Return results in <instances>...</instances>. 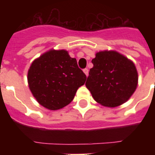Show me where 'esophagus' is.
<instances>
[{"label":"esophagus","mask_w":155,"mask_h":155,"mask_svg":"<svg viewBox=\"0 0 155 155\" xmlns=\"http://www.w3.org/2000/svg\"><path fill=\"white\" fill-rule=\"evenodd\" d=\"M83 71H84V73L85 74V75H86V76H88V73H89L88 69H86V68H85V69H84V70H83Z\"/></svg>","instance_id":"34e87169"}]
</instances>
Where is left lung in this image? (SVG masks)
<instances>
[{
  "label": "left lung",
  "mask_w": 155,
  "mask_h": 155,
  "mask_svg": "<svg viewBox=\"0 0 155 155\" xmlns=\"http://www.w3.org/2000/svg\"><path fill=\"white\" fill-rule=\"evenodd\" d=\"M92 63L85 85L94 101L106 107L126 102L138 84L133 62L116 51H104L96 53Z\"/></svg>",
  "instance_id": "8db88e82"
}]
</instances>
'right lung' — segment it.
Listing matches in <instances>:
<instances>
[{
	"label": "right lung",
	"instance_id": "obj_1",
	"mask_svg": "<svg viewBox=\"0 0 155 155\" xmlns=\"http://www.w3.org/2000/svg\"><path fill=\"white\" fill-rule=\"evenodd\" d=\"M27 80L39 104L56 110L73 101L79 87L86 81V75L68 51L51 50L32 62Z\"/></svg>",
	"mask_w": 155,
	"mask_h": 155
}]
</instances>
